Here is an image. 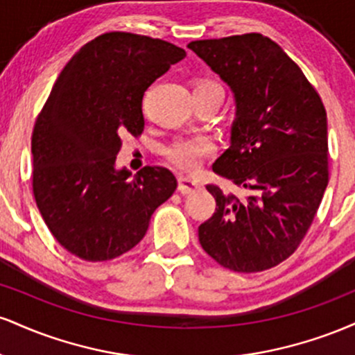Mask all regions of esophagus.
I'll return each instance as SVG.
<instances>
[{"instance_id":"1","label":"esophagus","mask_w":355,"mask_h":355,"mask_svg":"<svg viewBox=\"0 0 355 355\" xmlns=\"http://www.w3.org/2000/svg\"><path fill=\"white\" fill-rule=\"evenodd\" d=\"M202 187V183L197 180V178H191V177H180L178 178V191L183 195H189L197 191Z\"/></svg>"}]
</instances>
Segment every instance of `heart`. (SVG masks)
Returning <instances> with one entry per match:
<instances>
[{
    "mask_svg": "<svg viewBox=\"0 0 355 355\" xmlns=\"http://www.w3.org/2000/svg\"><path fill=\"white\" fill-rule=\"evenodd\" d=\"M195 89H220L217 83L210 80H197ZM193 89V92H195ZM214 152V141L209 137L195 135L175 140L166 150V157L182 170H195L202 165L203 158Z\"/></svg>",
    "mask_w": 355,
    "mask_h": 355,
    "instance_id": "heart-1",
    "label": "heart"
}]
</instances>
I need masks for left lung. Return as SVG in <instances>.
<instances>
[{
    "label": "left lung",
    "instance_id": "8db88e82",
    "mask_svg": "<svg viewBox=\"0 0 355 355\" xmlns=\"http://www.w3.org/2000/svg\"><path fill=\"white\" fill-rule=\"evenodd\" d=\"M189 48L234 92L230 146L211 168L247 193L207 185L217 209L198 227V240L222 267L267 270L297 250L327 189V113L295 61L267 36Z\"/></svg>",
    "mask_w": 355,
    "mask_h": 355
}]
</instances>
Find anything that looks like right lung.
I'll return each mask as SVG.
<instances>
[{
  "label": "right lung",
  "instance_id": "right-lung-1",
  "mask_svg": "<svg viewBox=\"0 0 355 355\" xmlns=\"http://www.w3.org/2000/svg\"><path fill=\"white\" fill-rule=\"evenodd\" d=\"M187 56L150 36L112 31L80 48L60 73L31 137L33 193L61 247L88 262L120 257L145 237L177 178L115 166L121 137L144 132L146 88Z\"/></svg>",
  "mask_w": 355,
  "mask_h": 355
}]
</instances>
